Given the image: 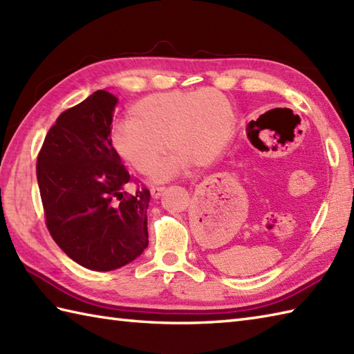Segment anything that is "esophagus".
<instances>
[{"instance_id":"esophagus-1","label":"esophagus","mask_w":354,"mask_h":354,"mask_svg":"<svg viewBox=\"0 0 354 354\" xmlns=\"http://www.w3.org/2000/svg\"><path fill=\"white\" fill-rule=\"evenodd\" d=\"M165 190V187H161V185H153L150 187V194H152V198L158 199L162 194V192Z\"/></svg>"}]
</instances>
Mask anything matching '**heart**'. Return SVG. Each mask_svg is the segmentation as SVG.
Instances as JSON below:
<instances>
[{
	"instance_id": "b5f03b06",
	"label": "heart",
	"mask_w": 354,
	"mask_h": 354,
	"mask_svg": "<svg viewBox=\"0 0 354 354\" xmlns=\"http://www.w3.org/2000/svg\"><path fill=\"white\" fill-rule=\"evenodd\" d=\"M129 117L112 124L111 141L133 170L149 175L167 150V142L175 149L156 170L158 179L187 170L193 161L212 162L234 126L231 102L212 88L142 97L132 104Z\"/></svg>"
}]
</instances>
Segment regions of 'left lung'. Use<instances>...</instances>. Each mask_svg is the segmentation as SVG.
Here are the masks:
<instances>
[{
	"instance_id": "left-lung-1",
	"label": "left lung",
	"mask_w": 354,
	"mask_h": 354,
	"mask_svg": "<svg viewBox=\"0 0 354 354\" xmlns=\"http://www.w3.org/2000/svg\"><path fill=\"white\" fill-rule=\"evenodd\" d=\"M251 141H252V145H254L255 147H259V149H260V145H259V140H255V137H251Z\"/></svg>"
}]
</instances>
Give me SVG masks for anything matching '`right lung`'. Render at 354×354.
<instances>
[{"instance_id": "add662e5", "label": "right lung", "mask_w": 354, "mask_h": 354, "mask_svg": "<svg viewBox=\"0 0 354 354\" xmlns=\"http://www.w3.org/2000/svg\"><path fill=\"white\" fill-rule=\"evenodd\" d=\"M118 103L99 89L64 111L45 135L36 175L45 225L59 248L80 266L114 270L149 245L150 192L133 181L111 141Z\"/></svg>"}]
</instances>
